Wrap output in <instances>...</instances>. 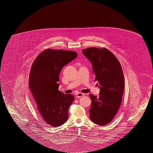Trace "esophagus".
<instances>
[{"mask_svg":"<svg viewBox=\"0 0 153 153\" xmlns=\"http://www.w3.org/2000/svg\"><path fill=\"white\" fill-rule=\"evenodd\" d=\"M84 94H82V93H77V94H76V96L77 97H82V96H84Z\"/></svg>","mask_w":153,"mask_h":153,"instance_id":"esophagus-1","label":"esophagus"}]
</instances>
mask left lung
I'll use <instances>...</instances> for the list:
<instances>
[{
    "mask_svg": "<svg viewBox=\"0 0 153 153\" xmlns=\"http://www.w3.org/2000/svg\"><path fill=\"white\" fill-rule=\"evenodd\" d=\"M82 51L92 64L100 88L99 97L89 95L90 119L95 123L105 126L112 120L122 102L124 88L122 68L115 55L105 48H89Z\"/></svg>",
    "mask_w": 153,
    "mask_h": 153,
    "instance_id": "obj_1",
    "label": "left lung"
}]
</instances>
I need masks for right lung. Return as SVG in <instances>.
I'll list each match as a JSON object with an SVG mask.
<instances>
[{"instance_id": "obj_1", "label": "right lung", "mask_w": 153, "mask_h": 153, "mask_svg": "<svg viewBox=\"0 0 153 153\" xmlns=\"http://www.w3.org/2000/svg\"><path fill=\"white\" fill-rule=\"evenodd\" d=\"M77 57L75 51L47 49L33 62L30 73V89L44 120L59 127L68 119V109L74 97L58 91L59 74L62 68Z\"/></svg>"}]
</instances>
